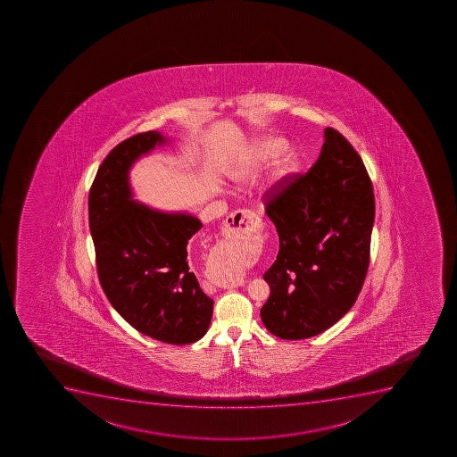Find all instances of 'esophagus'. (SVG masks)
Instances as JSON below:
<instances>
[{"label": "esophagus", "mask_w": 457, "mask_h": 457, "mask_svg": "<svg viewBox=\"0 0 457 457\" xmlns=\"http://www.w3.org/2000/svg\"><path fill=\"white\" fill-rule=\"evenodd\" d=\"M227 237L230 239H249L253 237L256 233V215L252 211L240 210L228 215L226 220V228H224ZM245 280L242 278H233L230 282L222 283L224 289H233L244 285Z\"/></svg>", "instance_id": "34e87169"}]
</instances>
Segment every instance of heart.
<instances>
[{
    "label": "heart",
    "mask_w": 457,
    "mask_h": 457,
    "mask_svg": "<svg viewBox=\"0 0 457 457\" xmlns=\"http://www.w3.org/2000/svg\"><path fill=\"white\" fill-rule=\"evenodd\" d=\"M286 149V143L280 138H264V140L258 141L255 145V149L252 152L251 158L244 165L236 168L231 177L239 183H246L249 179L255 175V172L261 168L269 165L273 159L278 158V154H283V150ZM298 165V161L295 158L294 154H287L280 163L278 168V175H289L290 172H294ZM246 264L245 260H236L231 262L228 267L224 278H235L239 274L240 270L244 269V265Z\"/></svg>",
    "instance_id": "heart-1"
}]
</instances>
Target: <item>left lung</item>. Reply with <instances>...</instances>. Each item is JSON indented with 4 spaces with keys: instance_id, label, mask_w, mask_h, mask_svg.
<instances>
[{
    "instance_id": "obj_1",
    "label": "left lung",
    "mask_w": 457,
    "mask_h": 457,
    "mask_svg": "<svg viewBox=\"0 0 457 457\" xmlns=\"http://www.w3.org/2000/svg\"><path fill=\"white\" fill-rule=\"evenodd\" d=\"M264 201L280 249L264 274L271 292L261 320L282 339L316 337L350 312L366 278L375 221L370 177L345 137L326 129L312 170L280 179Z\"/></svg>"
}]
</instances>
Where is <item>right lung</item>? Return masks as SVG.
I'll return each instance as SVG.
<instances>
[{
    "instance_id": "obj_1",
    "label": "right lung",
    "mask_w": 457,
    "mask_h": 457,
    "mask_svg": "<svg viewBox=\"0 0 457 457\" xmlns=\"http://www.w3.org/2000/svg\"><path fill=\"white\" fill-rule=\"evenodd\" d=\"M167 143L158 131L136 134L112 149L88 196L98 278L112 307L134 328L172 345L201 339L213 301L193 265L201 247L187 246L202 222L184 212H161L134 201L129 171L143 154Z\"/></svg>"
}]
</instances>
